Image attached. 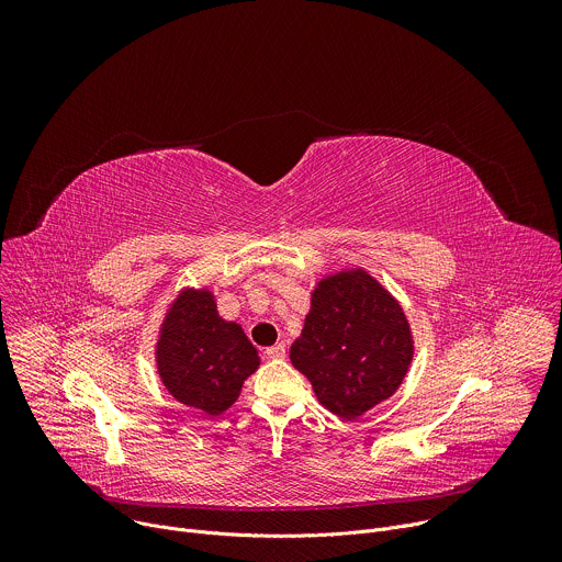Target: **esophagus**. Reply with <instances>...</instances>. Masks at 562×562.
<instances>
[{"label": "esophagus", "mask_w": 562, "mask_h": 562, "mask_svg": "<svg viewBox=\"0 0 562 562\" xmlns=\"http://www.w3.org/2000/svg\"><path fill=\"white\" fill-rule=\"evenodd\" d=\"M284 356H286V347L282 342L267 349V358H271V360H282Z\"/></svg>", "instance_id": "1"}]
</instances>
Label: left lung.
<instances>
[{
    "instance_id": "obj_1",
    "label": "left lung",
    "mask_w": 562,
    "mask_h": 562,
    "mask_svg": "<svg viewBox=\"0 0 562 562\" xmlns=\"http://www.w3.org/2000/svg\"><path fill=\"white\" fill-rule=\"evenodd\" d=\"M414 351L403 304L367 269L347 267L311 289L304 327L289 358L311 382L319 405L358 420L400 389Z\"/></svg>"
}]
</instances>
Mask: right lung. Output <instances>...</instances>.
Segmentation results:
<instances>
[{"mask_svg": "<svg viewBox=\"0 0 562 562\" xmlns=\"http://www.w3.org/2000/svg\"><path fill=\"white\" fill-rule=\"evenodd\" d=\"M153 356L167 391L206 416L224 414L260 367L258 349L235 319L217 313L209 286H184L169 302Z\"/></svg>", "mask_w": 562, "mask_h": 562, "instance_id": "1", "label": "right lung"}]
</instances>
